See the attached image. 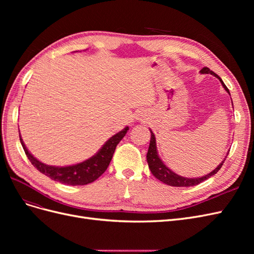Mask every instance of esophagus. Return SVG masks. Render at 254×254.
I'll return each mask as SVG.
<instances>
[{"mask_svg": "<svg viewBox=\"0 0 254 254\" xmlns=\"http://www.w3.org/2000/svg\"><path fill=\"white\" fill-rule=\"evenodd\" d=\"M136 120L137 121H141V122L142 121L144 122V120H146V115L144 113H142V112L139 113V114H136Z\"/></svg>", "mask_w": 254, "mask_h": 254, "instance_id": "esophagus-1", "label": "esophagus"}]
</instances>
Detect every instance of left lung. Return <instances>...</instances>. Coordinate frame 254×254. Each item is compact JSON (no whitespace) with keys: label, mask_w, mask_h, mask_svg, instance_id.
Wrapping results in <instances>:
<instances>
[{"label":"left lung","mask_w":254,"mask_h":254,"mask_svg":"<svg viewBox=\"0 0 254 254\" xmlns=\"http://www.w3.org/2000/svg\"><path fill=\"white\" fill-rule=\"evenodd\" d=\"M200 73L201 74H211V75L215 76V77H217L220 80L222 87H224L225 90L230 94L229 89L226 87L224 81L221 80V78L217 74H215L213 71H211L209 67H206V66L202 67V70H200ZM150 133H151V136H150L149 148H148L147 156H146V158H147L148 167H149L150 172L152 173V175L155 176L158 180L162 181L163 183L167 184V186H171V187H194V186H197V184L203 182L204 180L209 179L210 177L216 174L220 170L222 164H224L225 160H226V159H224V161H222V162L216 168H215L213 172H211L210 174H207L203 177H200V178H186V177H182V176L175 174L172 170H170V168H168L162 162V160L159 158L158 152H157V144H156L155 134H153L151 130H150Z\"/></svg>","instance_id":"8db88e82"}]
</instances>
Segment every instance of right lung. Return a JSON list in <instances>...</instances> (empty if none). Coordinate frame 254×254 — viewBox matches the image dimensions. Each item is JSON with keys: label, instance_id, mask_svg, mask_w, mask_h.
<instances>
[{"label": "right lung", "instance_id": "add662e5", "mask_svg": "<svg viewBox=\"0 0 254 254\" xmlns=\"http://www.w3.org/2000/svg\"><path fill=\"white\" fill-rule=\"evenodd\" d=\"M127 130H129L128 127L111 136L93 157L83 161L81 163L63 167L47 165L40 162L39 160H37L27 150L24 142L21 139V135L20 142L30 163L40 173L48 176L52 180L59 181L60 183L66 184V186H84V184H89L95 181L98 177H101L105 173L107 167L110 164L115 147H117V145L121 142L123 137L125 136Z\"/></svg>", "mask_w": 254, "mask_h": 254}]
</instances>
